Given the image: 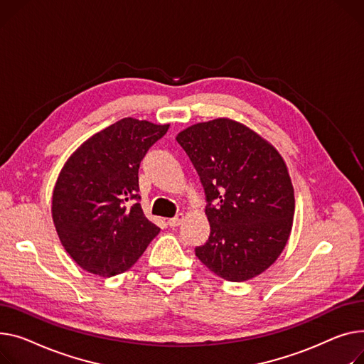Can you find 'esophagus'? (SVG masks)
I'll use <instances>...</instances> for the list:
<instances>
[{
    "label": "esophagus",
    "mask_w": 364,
    "mask_h": 364,
    "mask_svg": "<svg viewBox=\"0 0 364 364\" xmlns=\"http://www.w3.org/2000/svg\"><path fill=\"white\" fill-rule=\"evenodd\" d=\"M183 220H184V215L178 213L177 216L171 218V220H168V224H169V227H178L183 223Z\"/></svg>",
    "instance_id": "34e87169"
}]
</instances>
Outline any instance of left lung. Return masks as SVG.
<instances>
[{
	"label": "left lung",
	"instance_id": "1",
	"mask_svg": "<svg viewBox=\"0 0 364 364\" xmlns=\"http://www.w3.org/2000/svg\"><path fill=\"white\" fill-rule=\"evenodd\" d=\"M176 139L208 200L210 235L196 256L231 282L260 275L279 257L293 228L296 200L285 161L268 140L231 118L193 124Z\"/></svg>",
	"mask_w": 364,
	"mask_h": 364
}]
</instances>
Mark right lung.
<instances>
[{
    "label": "right lung",
    "mask_w": 364,
    "mask_h": 364,
    "mask_svg": "<svg viewBox=\"0 0 364 364\" xmlns=\"http://www.w3.org/2000/svg\"><path fill=\"white\" fill-rule=\"evenodd\" d=\"M169 129L123 118L93 134L61 168L53 193V221L61 245L80 268L114 277L129 271L159 228L139 202V166Z\"/></svg>",
    "instance_id": "obj_1"
}]
</instances>
